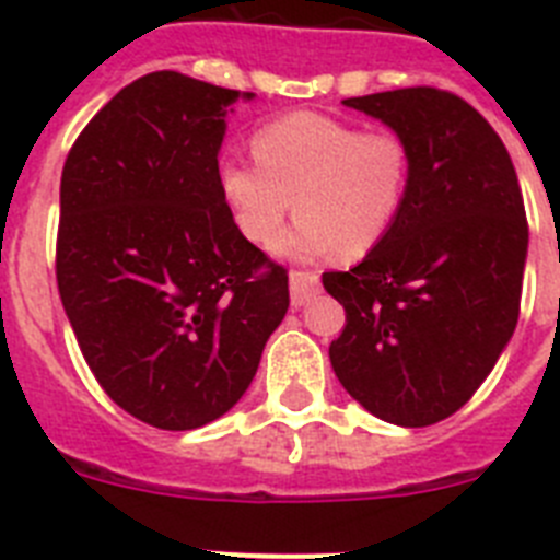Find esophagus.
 <instances>
[{
  "label": "esophagus",
  "mask_w": 560,
  "mask_h": 560,
  "mask_svg": "<svg viewBox=\"0 0 560 560\" xmlns=\"http://www.w3.org/2000/svg\"><path fill=\"white\" fill-rule=\"evenodd\" d=\"M289 280H291V305H294V308H303L311 296L319 294V275H316V271L294 269L289 275Z\"/></svg>",
  "instance_id": "1"
}]
</instances>
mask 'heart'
<instances>
[{
	"label": "heart",
	"mask_w": 560,
	"mask_h": 560,
	"mask_svg": "<svg viewBox=\"0 0 560 560\" xmlns=\"http://www.w3.org/2000/svg\"><path fill=\"white\" fill-rule=\"evenodd\" d=\"M255 165L226 162L219 187L246 241L269 246L291 212L300 215L277 249L289 257L334 252L364 257L395 230L412 187V145L393 128H370L319 112L257 126Z\"/></svg>",
	"instance_id": "b5f03b06"
}]
</instances>
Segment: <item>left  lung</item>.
Returning <instances> with one entry per match:
<instances>
[{
    "mask_svg": "<svg viewBox=\"0 0 560 560\" xmlns=\"http://www.w3.org/2000/svg\"><path fill=\"white\" fill-rule=\"evenodd\" d=\"M412 145L395 230L350 271H325L348 325L330 341L336 378L395 427H432L465 407L511 341L522 305L527 215L511 153L446 89L348 97Z\"/></svg>",
    "mask_w": 560,
    "mask_h": 560,
    "instance_id": "obj_1",
    "label": "left lung"
}]
</instances>
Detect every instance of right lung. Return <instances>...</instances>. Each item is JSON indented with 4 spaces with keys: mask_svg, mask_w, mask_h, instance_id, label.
<instances>
[{
    "mask_svg": "<svg viewBox=\"0 0 560 560\" xmlns=\"http://www.w3.org/2000/svg\"><path fill=\"white\" fill-rule=\"evenodd\" d=\"M252 97L151 72L63 162L58 294L97 384L148 427L230 412L289 311V271L241 235L219 187L226 114Z\"/></svg>",
    "mask_w": 560,
    "mask_h": 560,
    "instance_id": "add662e5",
    "label": "right lung"
}]
</instances>
